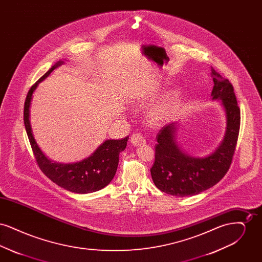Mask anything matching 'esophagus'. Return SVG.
Instances as JSON below:
<instances>
[{"label":"esophagus","mask_w":262,"mask_h":262,"mask_svg":"<svg viewBox=\"0 0 262 262\" xmlns=\"http://www.w3.org/2000/svg\"><path fill=\"white\" fill-rule=\"evenodd\" d=\"M130 142L134 145H141V144H145L146 140H145V138H144L142 135L136 133L130 137Z\"/></svg>","instance_id":"1"}]
</instances>
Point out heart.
Returning a JSON list of instances; mask_svg holds the SVG:
<instances>
[{
	"label": "heart",
	"instance_id": "obj_1",
	"mask_svg": "<svg viewBox=\"0 0 262 262\" xmlns=\"http://www.w3.org/2000/svg\"><path fill=\"white\" fill-rule=\"evenodd\" d=\"M178 109V95L170 93L165 99L156 104L148 113L149 121L154 125H162L168 122Z\"/></svg>",
	"mask_w": 262,
	"mask_h": 262
}]
</instances>
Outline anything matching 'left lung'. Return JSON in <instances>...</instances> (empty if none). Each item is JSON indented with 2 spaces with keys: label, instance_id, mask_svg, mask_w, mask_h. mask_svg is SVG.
<instances>
[{
  "label": "left lung",
  "instance_id": "8db88e82",
  "mask_svg": "<svg viewBox=\"0 0 262 262\" xmlns=\"http://www.w3.org/2000/svg\"><path fill=\"white\" fill-rule=\"evenodd\" d=\"M212 99L221 100L227 119L222 143L204 158L185 154L177 144L176 123L164 125L157 135L155 161L150 169L153 183L168 194L185 198L199 194L219 183L227 174L237 146L241 110L232 83L211 68Z\"/></svg>",
  "mask_w": 262,
  "mask_h": 262
}]
</instances>
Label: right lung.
<instances>
[{"label":"right lung","mask_w":262,"mask_h":262,"mask_svg":"<svg viewBox=\"0 0 262 262\" xmlns=\"http://www.w3.org/2000/svg\"><path fill=\"white\" fill-rule=\"evenodd\" d=\"M62 63V62H58L54 64L29 89L24 110L25 129L39 168L52 182L59 187L75 193L94 192L106 187L112 181L118 168L119 154L125 150L128 137L121 139H108L101 144L91 156L74 164L53 163L42 153L33 137L29 122L30 102L32 93L37 88L38 83L50 75L55 68Z\"/></svg>","instance_id":"add662e5"}]
</instances>
